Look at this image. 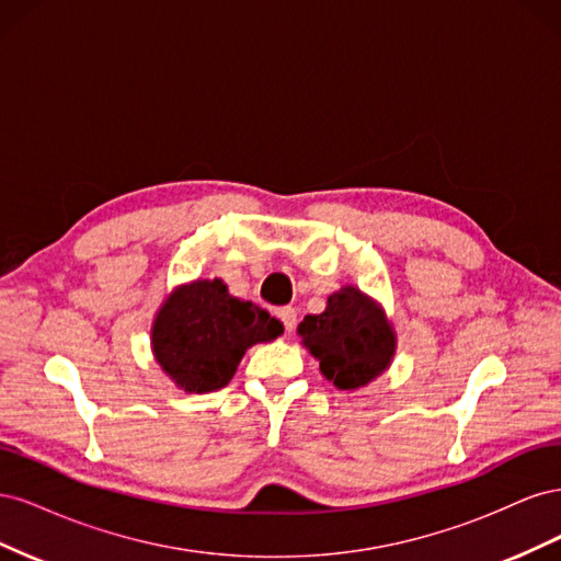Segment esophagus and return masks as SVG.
Returning a JSON list of instances; mask_svg holds the SVG:
<instances>
[{"mask_svg": "<svg viewBox=\"0 0 561 561\" xmlns=\"http://www.w3.org/2000/svg\"><path fill=\"white\" fill-rule=\"evenodd\" d=\"M276 316L280 318V322H283L285 332L290 334V332L295 330V322H297V311H295L293 307H283V309H278V311H276Z\"/></svg>", "mask_w": 561, "mask_h": 561, "instance_id": "34e87169", "label": "esophagus"}]
</instances>
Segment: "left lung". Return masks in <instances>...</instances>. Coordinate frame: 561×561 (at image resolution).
<instances>
[{"instance_id":"obj_1","label":"left lung","mask_w":561,"mask_h":561,"mask_svg":"<svg viewBox=\"0 0 561 561\" xmlns=\"http://www.w3.org/2000/svg\"><path fill=\"white\" fill-rule=\"evenodd\" d=\"M297 334L320 363V375L342 390L375 381L396 353V332L383 309L353 285L330 295L325 311L304 318Z\"/></svg>"}]
</instances>
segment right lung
<instances>
[{"instance_id":"obj_1","label":"right lung","mask_w":561,"mask_h":561,"mask_svg":"<svg viewBox=\"0 0 561 561\" xmlns=\"http://www.w3.org/2000/svg\"><path fill=\"white\" fill-rule=\"evenodd\" d=\"M280 334V320L231 297L219 278L194 280L163 301L151 325V351L180 388L210 393L231 381L250 346Z\"/></svg>"}]
</instances>
